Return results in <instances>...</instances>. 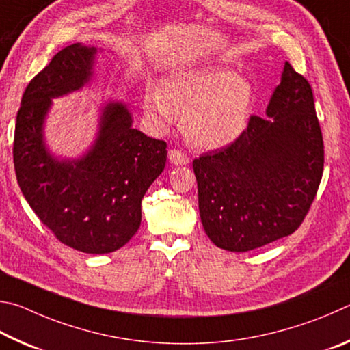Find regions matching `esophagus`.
Wrapping results in <instances>:
<instances>
[{
	"mask_svg": "<svg viewBox=\"0 0 350 350\" xmlns=\"http://www.w3.org/2000/svg\"><path fill=\"white\" fill-rule=\"evenodd\" d=\"M169 161L172 164H176V165H185V164H189L191 158H189L185 152H181L178 149H170L169 150Z\"/></svg>",
	"mask_w": 350,
	"mask_h": 350,
	"instance_id": "esophagus-1",
	"label": "esophagus"
}]
</instances>
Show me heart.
<instances>
[{
  "label": "heart",
  "instance_id": "heart-1",
  "mask_svg": "<svg viewBox=\"0 0 350 350\" xmlns=\"http://www.w3.org/2000/svg\"><path fill=\"white\" fill-rule=\"evenodd\" d=\"M254 100L246 78L228 69H198L164 79L147 90L144 109L158 124L183 116V132L200 149H219L243 133Z\"/></svg>",
  "mask_w": 350,
  "mask_h": 350
}]
</instances>
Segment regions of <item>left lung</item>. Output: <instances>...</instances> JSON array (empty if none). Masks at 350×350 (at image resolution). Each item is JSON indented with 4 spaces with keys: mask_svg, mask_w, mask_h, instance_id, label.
I'll return each mask as SVG.
<instances>
[{
    "mask_svg": "<svg viewBox=\"0 0 350 350\" xmlns=\"http://www.w3.org/2000/svg\"><path fill=\"white\" fill-rule=\"evenodd\" d=\"M324 144L308 79L284 64L266 116L193 159L200 217L215 246L247 252L295 232L314 203Z\"/></svg>",
    "mask_w": 350,
    "mask_h": 350,
    "instance_id": "8db88e82",
    "label": "left lung"
}]
</instances>
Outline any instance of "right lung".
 I'll list each match as a JSON object with an SVG mask.
<instances>
[{
    "label": "right lung",
    "mask_w": 350,
    "mask_h": 350,
    "mask_svg": "<svg viewBox=\"0 0 350 350\" xmlns=\"http://www.w3.org/2000/svg\"><path fill=\"white\" fill-rule=\"evenodd\" d=\"M95 53L79 42L67 46L27 84L16 115L14 165L24 198L57 240L84 254H109L137 234L141 200L164 170L167 144L133 129L126 104L109 103L84 157L59 161L47 152L42 124L52 98L89 81Z\"/></svg>",
    "instance_id": "1"
}]
</instances>
